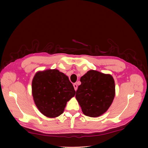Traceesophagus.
<instances>
[{"instance_id": "obj_1", "label": "esophagus", "mask_w": 148, "mask_h": 148, "mask_svg": "<svg viewBox=\"0 0 148 148\" xmlns=\"http://www.w3.org/2000/svg\"><path fill=\"white\" fill-rule=\"evenodd\" d=\"M73 86H74V90L76 91L77 90V85L76 83H74L73 84Z\"/></svg>"}]
</instances>
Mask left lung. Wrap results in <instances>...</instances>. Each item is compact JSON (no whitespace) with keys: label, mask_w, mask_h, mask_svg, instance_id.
Instances as JSON below:
<instances>
[{"label":"left lung","mask_w":148,"mask_h":148,"mask_svg":"<svg viewBox=\"0 0 148 148\" xmlns=\"http://www.w3.org/2000/svg\"><path fill=\"white\" fill-rule=\"evenodd\" d=\"M75 98L83 114L95 118L103 114L113 103L115 84L112 75L89 70L80 78Z\"/></svg>","instance_id":"left-lung-1"}]
</instances>
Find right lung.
<instances>
[{
    "label": "right lung",
    "mask_w": 148,
    "mask_h": 148,
    "mask_svg": "<svg viewBox=\"0 0 148 148\" xmlns=\"http://www.w3.org/2000/svg\"><path fill=\"white\" fill-rule=\"evenodd\" d=\"M32 94L39 111L46 117L54 118L63 113L75 91L68 76L58 69H49L35 74Z\"/></svg>",
    "instance_id": "right-lung-1"
}]
</instances>
